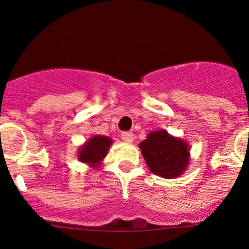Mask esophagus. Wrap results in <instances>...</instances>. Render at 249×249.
Returning a JSON list of instances; mask_svg holds the SVG:
<instances>
[{"label": "esophagus", "instance_id": "34e87169", "mask_svg": "<svg viewBox=\"0 0 249 249\" xmlns=\"http://www.w3.org/2000/svg\"><path fill=\"white\" fill-rule=\"evenodd\" d=\"M122 139L126 142H131L133 141V133L130 132V131H125V132L122 133Z\"/></svg>", "mask_w": 249, "mask_h": 249}]
</instances>
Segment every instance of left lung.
Masks as SVG:
<instances>
[{
  "instance_id": "obj_1",
  "label": "left lung",
  "mask_w": 249,
  "mask_h": 249,
  "mask_svg": "<svg viewBox=\"0 0 249 249\" xmlns=\"http://www.w3.org/2000/svg\"><path fill=\"white\" fill-rule=\"evenodd\" d=\"M150 171L162 178H174L188 164L187 142L170 136L166 131H154L139 144Z\"/></svg>"
}]
</instances>
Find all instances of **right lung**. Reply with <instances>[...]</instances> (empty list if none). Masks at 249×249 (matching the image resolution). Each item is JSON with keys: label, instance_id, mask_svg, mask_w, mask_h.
<instances>
[{"label": "right lung", "instance_id": "right-lung-1", "mask_svg": "<svg viewBox=\"0 0 249 249\" xmlns=\"http://www.w3.org/2000/svg\"><path fill=\"white\" fill-rule=\"evenodd\" d=\"M111 142H112V141H111L110 138H107V137H92V138L79 150L81 151L78 154L79 160L91 164V166L93 167H97L96 165H98L99 161L107 156Z\"/></svg>", "mask_w": 249, "mask_h": 249}]
</instances>
